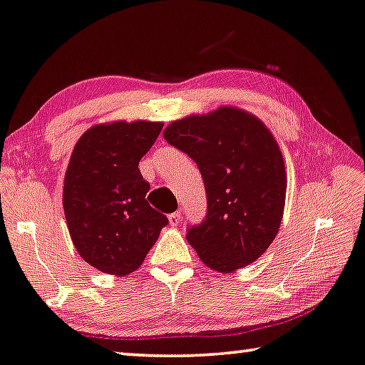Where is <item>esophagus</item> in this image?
Wrapping results in <instances>:
<instances>
[{"label": "esophagus", "instance_id": "obj_1", "mask_svg": "<svg viewBox=\"0 0 365 365\" xmlns=\"http://www.w3.org/2000/svg\"><path fill=\"white\" fill-rule=\"evenodd\" d=\"M180 220H182V213H180V211H175V213L168 215V222H170L172 226H177L178 222H180Z\"/></svg>", "mask_w": 365, "mask_h": 365}]
</instances>
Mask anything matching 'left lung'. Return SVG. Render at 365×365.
Segmentation results:
<instances>
[{
    "instance_id": "left-lung-1",
    "label": "left lung",
    "mask_w": 365,
    "mask_h": 365,
    "mask_svg": "<svg viewBox=\"0 0 365 365\" xmlns=\"http://www.w3.org/2000/svg\"><path fill=\"white\" fill-rule=\"evenodd\" d=\"M165 140L197 162L208 211L187 239L216 272L259 259L279 232L287 175L279 144L254 114L222 106L173 121Z\"/></svg>"
}]
</instances>
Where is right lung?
<instances>
[{"label": "right lung", "instance_id": "right-lung-1", "mask_svg": "<svg viewBox=\"0 0 365 365\" xmlns=\"http://www.w3.org/2000/svg\"><path fill=\"white\" fill-rule=\"evenodd\" d=\"M162 123L96 124L75 144L63 183V211L78 254L91 267L128 275L144 262L167 216L149 205L139 160Z\"/></svg>", "mask_w": 365, "mask_h": 365}]
</instances>
